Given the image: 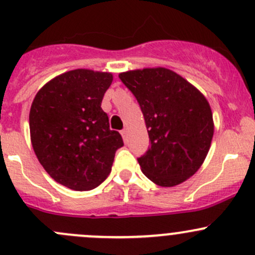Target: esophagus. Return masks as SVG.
Instances as JSON below:
<instances>
[{
	"mask_svg": "<svg viewBox=\"0 0 255 255\" xmlns=\"http://www.w3.org/2000/svg\"><path fill=\"white\" fill-rule=\"evenodd\" d=\"M121 134H122L123 139H125V142H126V140H127V129L125 128V129L121 130Z\"/></svg>",
	"mask_w": 255,
	"mask_h": 255,
	"instance_id": "1",
	"label": "esophagus"
}]
</instances>
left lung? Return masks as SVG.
I'll return each instance as SVG.
<instances>
[{"label": "left lung", "instance_id": "1", "mask_svg": "<svg viewBox=\"0 0 255 255\" xmlns=\"http://www.w3.org/2000/svg\"><path fill=\"white\" fill-rule=\"evenodd\" d=\"M120 79L137 99L150 139L138 158L143 174L163 187L184 182L210 150L215 126L206 97L165 68L126 71Z\"/></svg>", "mask_w": 255, "mask_h": 255}]
</instances>
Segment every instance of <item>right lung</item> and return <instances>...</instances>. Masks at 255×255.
<instances>
[{
    "mask_svg": "<svg viewBox=\"0 0 255 255\" xmlns=\"http://www.w3.org/2000/svg\"><path fill=\"white\" fill-rule=\"evenodd\" d=\"M112 80L111 73L66 71L47 82L30 106L33 150L49 175L71 190H92L105 181L123 145L101 109Z\"/></svg>",
    "mask_w": 255,
    "mask_h": 255,
    "instance_id": "obj_1",
    "label": "right lung"
}]
</instances>
